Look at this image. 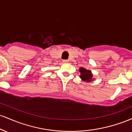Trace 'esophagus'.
Instances as JSON below:
<instances>
[{"label":"esophagus","mask_w":132,"mask_h":132,"mask_svg":"<svg viewBox=\"0 0 132 132\" xmlns=\"http://www.w3.org/2000/svg\"><path fill=\"white\" fill-rule=\"evenodd\" d=\"M63 63H68V62H69V60H63Z\"/></svg>","instance_id":"1"}]
</instances>
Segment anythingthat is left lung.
<instances>
[{
  "instance_id": "left-lung-1",
  "label": "left lung",
  "mask_w": 132,
  "mask_h": 132,
  "mask_svg": "<svg viewBox=\"0 0 132 132\" xmlns=\"http://www.w3.org/2000/svg\"><path fill=\"white\" fill-rule=\"evenodd\" d=\"M79 71L81 74L80 78L82 79V81L86 82H90L92 81V75L90 71L87 70L84 68H81L79 69Z\"/></svg>"
}]
</instances>
